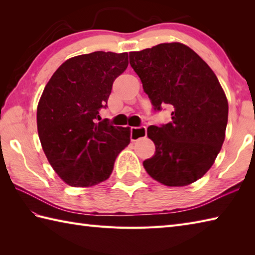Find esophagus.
Returning <instances> with one entry per match:
<instances>
[{
    "label": "esophagus",
    "instance_id": "obj_1",
    "mask_svg": "<svg viewBox=\"0 0 255 255\" xmlns=\"http://www.w3.org/2000/svg\"><path fill=\"white\" fill-rule=\"evenodd\" d=\"M147 136V128L144 126L140 127H131L130 128V139L131 141H137V140L144 138Z\"/></svg>",
    "mask_w": 255,
    "mask_h": 255
}]
</instances>
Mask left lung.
<instances>
[{"label":"left lung","instance_id":"left-lung-1","mask_svg":"<svg viewBox=\"0 0 255 255\" xmlns=\"http://www.w3.org/2000/svg\"><path fill=\"white\" fill-rule=\"evenodd\" d=\"M129 62L153 111L172 110L170 123L148 127L155 153L143 161L145 171L166 186L199 180L217 158L228 123V101L217 77L180 42L130 52Z\"/></svg>","mask_w":255,"mask_h":255}]
</instances>
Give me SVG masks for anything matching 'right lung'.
<instances>
[{
    "label": "right lung",
    "instance_id": "right-lung-1",
    "mask_svg": "<svg viewBox=\"0 0 255 255\" xmlns=\"http://www.w3.org/2000/svg\"><path fill=\"white\" fill-rule=\"evenodd\" d=\"M128 67V53L95 51L58 68L37 107L42 150L57 174L73 187L107 180L117 155L130 142L129 128L100 121L113 83Z\"/></svg>",
    "mask_w": 255,
    "mask_h": 255
}]
</instances>
